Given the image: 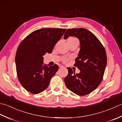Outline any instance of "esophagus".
Listing matches in <instances>:
<instances>
[{
    "label": "esophagus",
    "mask_w": 122,
    "mask_h": 122,
    "mask_svg": "<svg viewBox=\"0 0 122 122\" xmlns=\"http://www.w3.org/2000/svg\"><path fill=\"white\" fill-rule=\"evenodd\" d=\"M59 68H64V66H63L60 65V66H59Z\"/></svg>",
    "instance_id": "1"
}]
</instances>
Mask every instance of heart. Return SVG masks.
<instances>
[{
    "label": "heart",
    "mask_w": 122,
    "mask_h": 122,
    "mask_svg": "<svg viewBox=\"0 0 122 122\" xmlns=\"http://www.w3.org/2000/svg\"><path fill=\"white\" fill-rule=\"evenodd\" d=\"M67 41H68V43L69 45H71V44L76 43V42H79V40L77 39L74 37H69L68 40H67ZM69 59L68 58H66V57H64V58H62V61L64 63H66L68 61Z\"/></svg>",
    "instance_id": "heart-1"
}]
</instances>
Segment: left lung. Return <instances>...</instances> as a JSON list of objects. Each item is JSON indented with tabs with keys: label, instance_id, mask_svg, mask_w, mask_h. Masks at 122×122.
Wrapping results in <instances>:
<instances>
[{
	"label": "left lung",
	"instance_id": "1",
	"mask_svg": "<svg viewBox=\"0 0 122 122\" xmlns=\"http://www.w3.org/2000/svg\"><path fill=\"white\" fill-rule=\"evenodd\" d=\"M74 36L80 42L78 56L74 66L80 70L75 73L68 68V74L64 78L66 87L80 96L90 94L98 86L103 79L107 63V53L104 46L97 38L84 28H73L66 30L64 38Z\"/></svg>",
	"mask_w": 122,
	"mask_h": 122
}]
</instances>
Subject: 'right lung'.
Returning a JSON list of instances; mask_svg holds the SVG:
<instances>
[{"instance_id":"obj_1","label":"right lung","mask_w":122,"mask_h":122,"mask_svg":"<svg viewBox=\"0 0 122 122\" xmlns=\"http://www.w3.org/2000/svg\"><path fill=\"white\" fill-rule=\"evenodd\" d=\"M66 29L43 28L27 36L17 49L15 61L18 79L27 91L37 94L48 87L58 71L57 64L43 66L46 53H51Z\"/></svg>"}]
</instances>
